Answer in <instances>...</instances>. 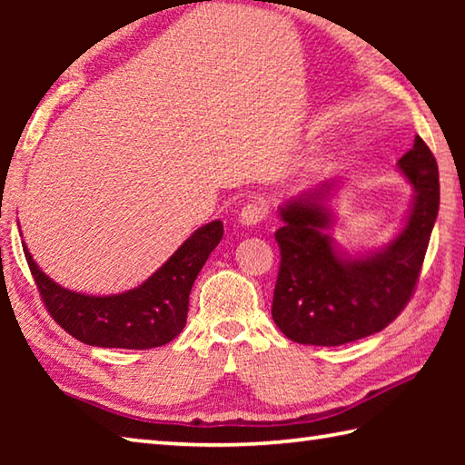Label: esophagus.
<instances>
[{"label": "esophagus", "instance_id": "1", "mask_svg": "<svg viewBox=\"0 0 465 465\" xmlns=\"http://www.w3.org/2000/svg\"><path fill=\"white\" fill-rule=\"evenodd\" d=\"M264 215H266V203L256 199V201H250L243 204L240 215H238V222L246 227H254L262 222Z\"/></svg>", "mask_w": 465, "mask_h": 465}]
</instances>
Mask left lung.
I'll return each mask as SVG.
<instances>
[{
  "instance_id": "left-lung-1",
  "label": "left lung",
  "mask_w": 465,
  "mask_h": 465,
  "mask_svg": "<svg viewBox=\"0 0 465 465\" xmlns=\"http://www.w3.org/2000/svg\"><path fill=\"white\" fill-rule=\"evenodd\" d=\"M398 172L414 194L400 230L380 248L349 252L330 235L334 180L291 196L279 207L282 225L274 238L281 269L272 320L291 341L346 344L380 332L404 310L439 213L437 162L419 135L398 160Z\"/></svg>"
}]
</instances>
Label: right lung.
Returning a JSON list of instances; mask_svg holds the SVG:
<instances>
[{"mask_svg":"<svg viewBox=\"0 0 465 465\" xmlns=\"http://www.w3.org/2000/svg\"><path fill=\"white\" fill-rule=\"evenodd\" d=\"M222 238L219 219L199 227L152 277L114 295H85L61 287L41 271L25 242L22 248L46 310L61 328L90 346L145 351L183 332L193 282Z\"/></svg>","mask_w":465,"mask_h":465,"instance_id":"right-lung-1","label":"right lung"}]
</instances>
